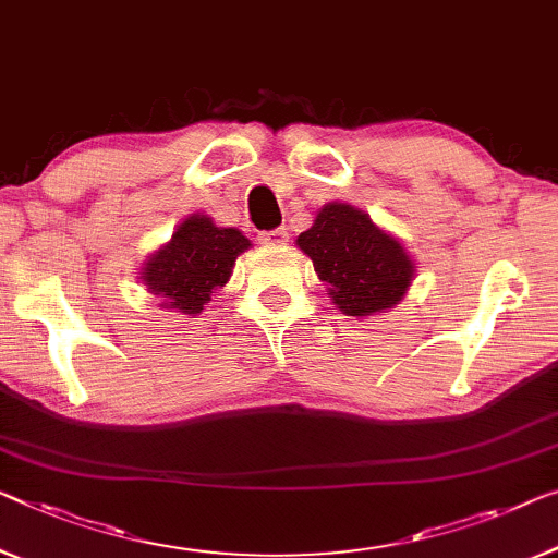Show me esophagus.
Masks as SVG:
<instances>
[{"label":"esophagus","mask_w":558,"mask_h":558,"mask_svg":"<svg viewBox=\"0 0 558 558\" xmlns=\"http://www.w3.org/2000/svg\"><path fill=\"white\" fill-rule=\"evenodd\" d=\"M260 245L265 247H282L288 243V230L286 228H278V230H268V232H260Z\"/></svg>","instance_id":"obj_1"}]
</instances>
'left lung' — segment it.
<instances>
[{
	"label": "left lung",
	"mask_w": 558,
	"mask_h": 558,
	"mask_svg": "<svg viewBox=\"0 0 558 558\" xmlns=\"http://www.w3.org/2000/svg\"><path fill=\"white\" fill-rule=\"evenodd\" d=\"M295 245L313 260L332 305L353 318L398 305L415 278V263L401 240L351 203L323 205Z\"/></svg>",
	"instance_id": "obj_1"
}]
</instances>
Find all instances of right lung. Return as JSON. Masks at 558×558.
<instances>
[{"label":"right lung","mask_w":558,"mask_h":558,"mask_svg":"<svg viewBox=\"0 0 558 558\" xmlns=\"http://www.w3.org/2000/svg\"><path fill=\"white\" fill-rule=\"evenodd\" d=\"M251 245L238 228H218L213 218L193 213L143 263L140 280L160 307L197 315L215 290L230 280L238 255Z\"/></svg>","instance_id":"add662e5"}]
</instances>
